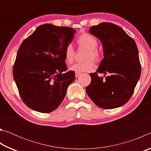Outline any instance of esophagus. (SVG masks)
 <instances>
[{
    "label": "esophagus",
    "instance_id": "1",
    "mask_svg": "<svg viewBox=\"0 0 151 151\" xmlns=\"http://www.w3.org/2000/svg\"><path fill=\"white\" fill-rule=\"evenodd\" d=\"M81 75V73H77V72L75 73V76H76V77H78V76H79Z\"/></svg>",
    "mask_w": 151,
    "mask_h": 151
}]
</instances>
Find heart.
Listing matches in <instances>:
<instances>
[{
  "mask_svg": "<svg viewBox=\"0 0 151 151\" xmlns=\"http://www.w3.org/2000/svg\"><path fill=\"white\" fill-rule=\"evenodd\" d=\"M79 47L88 50L85 57V63H76L70 68V70L75 72H91L95 68L94 61L99 63L102 60L103 56L101 53L96 49L98 47V41L95 37L87 33H83L81 35L76 39ZM75 50L73 45L68 44L66 46L64 50V56H65V61L68 64H72L75 59Z\"/></svg>",
  "mask_w": 151,
  "mask_h": 151,
  "instance_id": "b5f03b06",
  "label": "heart"
}]
</instances>
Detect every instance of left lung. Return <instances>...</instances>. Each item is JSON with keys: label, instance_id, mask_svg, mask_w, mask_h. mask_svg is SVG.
I'll return each instance as SVG.
<instances>
[{"label": "left lung", "instance_id": "obj_1", "mask_svg": "<svg viewBox=\"0 0 151 151\" xmlns=\"http://www.w3.org/2000/svg\"><path fill=\"white\" fill-rule=\"evenodd\" d=\"M89 32L101 41L104 58L96 72L90 73L91 83L86 86V94L102 109L124 105L133 94L140 76L136 43L121 27L111 22L91 27ZM98 73H104L106 78L99 77Z\"/></svg>", "mask_w": 151, "mask_h": 151}]
</instances>
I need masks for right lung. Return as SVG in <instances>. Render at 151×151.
<instances>
[{"instance_id":"obj_1","label":"right lung","mask_w":151,"mask_h":151,"mask_svg":"<svg viewBox=\"0 0 151 151\" xmlns=\"http://www.w3.org/2000/svg\"><path fill=\"white\" fill-rule=\"evenodd\" d=\"M76 30L50 24L40 26L23 40L13 66V77L20 96L34 111L48 113L57 109L75 80L67 71L64 50Z\"/></svg>"}]
</instances>
